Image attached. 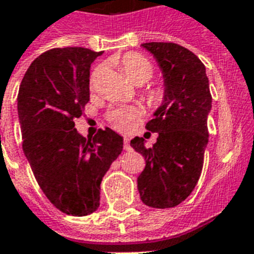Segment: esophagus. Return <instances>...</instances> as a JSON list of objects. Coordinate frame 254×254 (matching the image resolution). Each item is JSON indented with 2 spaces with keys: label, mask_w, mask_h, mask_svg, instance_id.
<instances>
[{
  "label": "esophagus",
  "mask_w": 254,
  "mask_h": 254,
  "mask_svg": "<svg viewBox=\"0 0 254 254\" xmlns=\"http://www.w3.org/2000/svg\"><path fill=\"white\" fill-rule=\"evenodd\" d=\"M124 150L125 151H129L130 150V145H129V139L127 137L124 138Z\"/></svg>",
  "instance_id": "34e87169"
}]
</instances>
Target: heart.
<instances>
[{"mask_svg": "<svg viewBox=\"0 0 254 254\" xmlns=\"http://www.w3.org/2000/svg\"><path fill=\"white\" fill-rule=\"evenodd\" d=\"M124 74L127 75L133 83H145L152 75V65L146 57L139 53H127L123 57L120 63ZM103 67H98L91 75V84L94 83L98 75L102 73ZM163 90L160 87L155 88L150 92V99L156 102L162 98ZM139 116V111L134 107H125V108L115 109L108 115V119L113 127L121 130H125L130 127L137 117Z\"/></svg>", "mask_w": 254, "mask_h": 254, "instance_id": "heart-1", "label": "heart"}]
</instances>
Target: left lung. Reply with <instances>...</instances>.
Masks as SVG:
<instances>
[{
  "mask_svg": "<svg viewBox=\"0 0 254 254\" xmlns=\"http://www.w3.org/2000/svg\"><path fill=\"white\" fill-rule=\"evenodd\" d=\"M163 75V100L146 129L158 133L156 143L146 147L135 137L130 146L146 159L137 179L142 202L170 209L190 194L201 176L209 143L207 116L211 94L206 67L189 49L175 43H143Z\"/></svg>",
  "mask_w": 254,
  "mask_h": 254,
  "instance_id": "left-lung-1",
  "label": "left lung"
}]
</instances>
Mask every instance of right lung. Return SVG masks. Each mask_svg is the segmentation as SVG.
I'll list each match as a JSON object with an SVG mask.
<instances>
[{"label":"right lung","instance_id":"1","mask_svg":"<svg viewBox=\"0 0 254 254\" xmlns=\"http://www.w3.org/2000/svg\"><path fill=\"white\" fill-rule=\"evenodd\" d=\"M103 52L70 47L31 64L18 92L23 151L47 198L67 215L84 216L100 205V183L123 151L112 129L92 139L74 127L90 100V69Z\"/></svg>","mask_w":254,"mask_h":254}]
</instances>
